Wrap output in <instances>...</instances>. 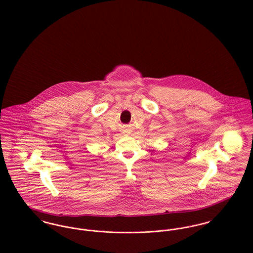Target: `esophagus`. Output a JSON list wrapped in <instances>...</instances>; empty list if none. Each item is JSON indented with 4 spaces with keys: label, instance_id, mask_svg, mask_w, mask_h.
<instances>
[{
    "label": "esophagus",
    "instance_id": "obj_1",
    "mask_svg": "<svg viewBox=\"0 0 253 253\" xmlns=\"http://www.w3.org/2000/svg\"><path fill=\"white\" fill-rule=\"evenodd\" d=\"M128 134H129V133H128Z\"/></svg>",
    "mask_w": 253,
    "mask_h": 253
}]
</instances>
